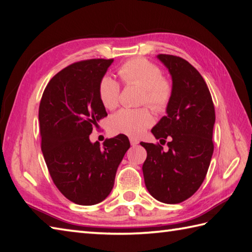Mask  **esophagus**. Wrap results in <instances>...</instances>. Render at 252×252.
<instances>
[{
    "label": "esophagus",
    "mask_w": 252,
    "mask_h": 252,
    "mask_svg": "<svg viewBox=\"0 0 252 252\" xmlns=\"http://www.w3.org/2000/svg\"><path fill=\"white\" fill-rule=\"evenodd\" d=\"M130 143H131V145H132V146H136L137 144H138V141H137V140H135V138L131 137V138H130Z\"/></svg>",
    "instance_id": "obj_1"
}]
</instances>
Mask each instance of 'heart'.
<instances>
[{"label": "heart", "instance_id": "heart-1", "mask_svg": "<svg viewBox=\"0 0 252 252\" xmlns=\"http://www.w3.org/2000/svg\"><path fill=\"white\" fill-rule=\"evenodd\" d=\"M118 73L126 84H138L144 88L142 101L157 111L163 110L171 98L170 83L162 78L158 66L145 58H133L119 68ZM100 101L107 109H114L120 100V84L110 76H104L98 85ZM154 119L147 108H123L112 116L110 129L131 137L141 136Z\"/></svg>", "mask_w": 252, "mask_h": 252}]
</instances>
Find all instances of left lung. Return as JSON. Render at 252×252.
Listing matches in <instances>:
<instances>
[{
    "instance_id": "left-lung-1",
    "label": "left lung",
    "mask_w": 252,
    "mask_h": 252,
    "mask_svg": "<svg viewBox=\"0 0 252 252\" xmlns=\"http://www.w3.org/2000/svg\"><path fill=\"white\" fill-rule=\"evenodd\" d=\"M157 58L169 70L172 93L167 115L152 133L157 140L169 138V151L142 142L147 152L143 174L155 199L179 203L194 195L206 178L213 154L216 112L211 94L196 68L178 56L159 54Z\"/></svg>"
}]
</instances>
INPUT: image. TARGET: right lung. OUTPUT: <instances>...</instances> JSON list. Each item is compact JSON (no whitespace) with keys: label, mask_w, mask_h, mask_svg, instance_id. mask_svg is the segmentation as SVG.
<instances>
[{"label":"right lung","mask_w":252,"mask_h":252,"mask_svg":"<svg viewBox=\"0 0 252 252\" xmlns=\"http://www.w3.org/2000/svg\"><path fill=\"white\" fill-rule=\"evenodd\" d=\"M114 60L74 63L51 79L39 107L41 149L51 178L67 199L82 206L103 201L130 148L125 134L103 147L90 134L107 116L98 85Z\"/></svg>","instance_id":"right-lung-1"}]
</instances>
